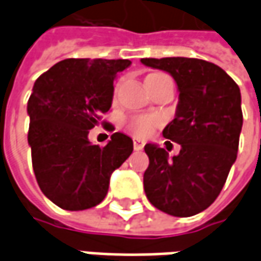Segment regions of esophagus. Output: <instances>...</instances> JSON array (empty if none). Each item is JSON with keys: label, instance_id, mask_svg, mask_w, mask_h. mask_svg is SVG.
Wrapping results in <instances>:
<instances>
[{"label": "esophagus", "instance_id": "esophagus-1", "mask_svg": "<svg viewBox=\"0 0 261 261\" xmlns=\"http://www.w3.org/2000/svg\"><path fill=\"white\" fill-rule=\"evenodd\" d=\"M133 144H134V149H136V151H141L142 148H144V145H145V142L142 141V140H138V138H134V140H133Z\"/></svg>", "mask_w": 261, "mask_h": 261}]
</instances>
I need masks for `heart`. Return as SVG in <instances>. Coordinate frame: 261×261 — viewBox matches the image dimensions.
<instances>
[{
  "label": "heart",
  "instance_id": "b5f03b06",
  "mask_svg": "<svg viewBox=\"0 0 261 261\" xmlns=\"http://www.w3.org/2000/svg\"><path fill=\"white\" fill-rule=\"evenodd\" d=\"M158 124L159 119L153 116H133L125 121V127L137 137H148L152 133L153 127Z\"/></svg>",
  "mask_w": 261,
  "mask_h": 261
}]
</instances>
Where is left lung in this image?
Listing matches in <instances>:
<instances>
[{"mask_svg":"<svg viewBox=\"0 0 261 261\" xmlns=\"http://www.w3.org/2000/svg\"><path fill=\"white\" fill-rule=\"evenodd\" d=\"M141 63L175 78L179 103L162 134L180 144L172 159L164 148L145 145L149 165L144 190L161 211L192 217L215 201L236 161L243 124L241 89L224 69L205 60L165 57Z\"/></svg>","mask_w":261,"mask_h":261,"instance_id":"1","label":"left lung"}]
</instances>
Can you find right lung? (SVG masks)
Returning <instances> with one entry per match:
<instances>
[{
	"label": "right lung",
	"mask_w": 261,
	"mask_h": 261,
	"mask_svg": "<svg viewBox=\"0 0 261 261\" xmlns=\"http://www.w3.org/2000/svg\"><path fill=\"white\" fill-rule=\"evenodd\" d=\"M130 64L67 59L33 85L28 100L32 165L43 194L63 210L81 211L102 202L113 170L133 152V140L123 133H114L105 147L88 140L112 106L116 74Z\"/></svg>",
	"instance_id": "add662e5"
}]
</instances>
